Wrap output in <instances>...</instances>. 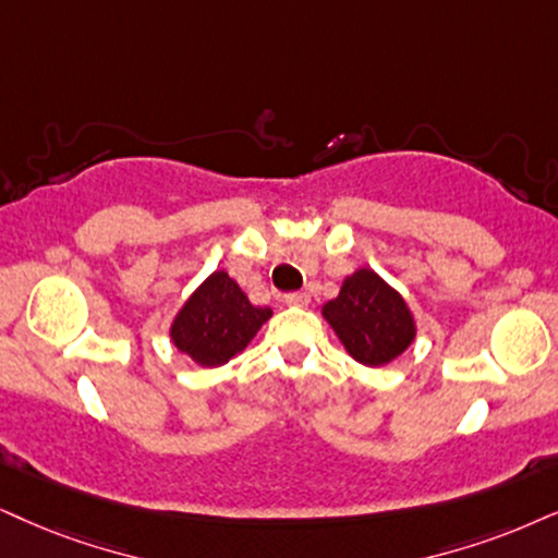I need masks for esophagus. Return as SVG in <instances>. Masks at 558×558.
<instances>
[{
  "label": "esophagus",
  "instance_id": "obj_1",
  "mask_svg": "<svg viewBox=\"0 0 558 558\" xmlns=\"http://www.w3.org/2000/svg\"><path fill=\"white\" fill-rule=\"evenodd\" d=\"M283 301L288 303V306H308V301H312V295L295 291V293H286Z\"/></svg>",
  "mask_w": 558,
  "mask_h": 558
}]
</instances>
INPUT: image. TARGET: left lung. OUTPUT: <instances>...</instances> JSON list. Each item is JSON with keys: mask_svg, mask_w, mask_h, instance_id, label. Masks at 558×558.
<instances>
[{"mask_svg": "<svg viewBox=\"0 0 558 558\" xmlns=\"http://www.w3.org/2000/svg\"><path fill=\"white\" fill-rule=\"evenodd\" d=\"M322 314L344 350L371 368L397 361L417 335L407 301L371 267L348 275L340 295L324 303Z\"/></svg>", "mask_w": 558, "mask_h": 558, "instance_id": "obj_1", "label": "left lung"}]
</instances>
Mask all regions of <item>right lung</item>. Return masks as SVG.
<instances>
[{
  "mask_svg": "<svg viewBox=\"0 0 558 558\" xmlns=\"http://www.w3.org/2000/svg\"><path fill=\"white\" fill-rule=\"evenodd\" d=\"M270 316L267 306H252L227 270H216L174 316L169 337L197 365L218 368L239 355Z\"/></svg>",
  "mask_w": 558,
  "mask_h": 558,
  "instance_id": "obj_1",
  "label": "right lung"
}]
</instances>
